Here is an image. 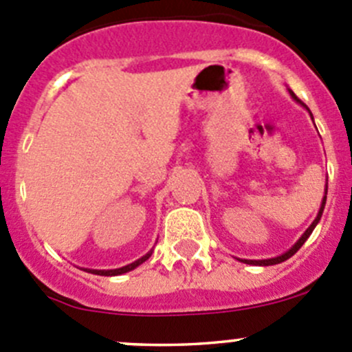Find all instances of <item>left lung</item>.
Returning a JSON list of instances; mask_svg holds the SVG:
<instances>
[{"label": "left lung", "instance_id": "left-lung-1", "mask_svg": "<svg viewBox=\"0 0 352 352\" xmlns=\"http://www.w3.org/2000/svg\"><path fill=\"white\" fill-rule=\"evenodd\" d=\"M289 94H291V97H293L294 100L298 102V104H301V105H303L305 109L308 110V112H310V109H308L307 105H305L303 102H301L300 98H298L296 95L293 94V91L289 90ZM310 116H311V113H310ZM311 119H314V117H311ZM325 201H327V186H325V196H324V199H322V204H320V209H318V214H317V218L314 219V223H311V225L308 226V230H307V232H305L303 235H301V239L298 240V242L294 243L293 247L289 248V250L285 252V254L278 255V257H274V258H262V261H247V258H242V262H245V264H250V265H274V264H281V262H285V261H287V258H289V257H293V255L296 254L298 250H300V248H301V245H303L305 242H307V240H308V236L311 235V232H314V230H315V226H317V225H318V221H320V218H322V212H324V208H325Z\"/></svg>", "mask_w": 352, "mask_h": 352}]
</instances>
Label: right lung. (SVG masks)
<instances>
[{
    "label": "right lung",
    "mask_w": 352,
    "mask_h": 352,
    "mask_svg": "<svg viewBox=\"0 0 352 352\" xmlns=\"http://www.w3.org/2000/svg\"><path fill=\"white\" fill-rule=\"evenodd\" d=\"M151 254H153V250H150L146 255H143L141 258L134 261L133 264H127V265H124V267H119V269H109V271H98V269H85V271L91 272V274H97V276H119V274H124V272H129V271H133V269H136L138 265H141L144 261H148V258L151 257Z\"/></svg>",
    "instance_id": "1"
}]
</instances>
